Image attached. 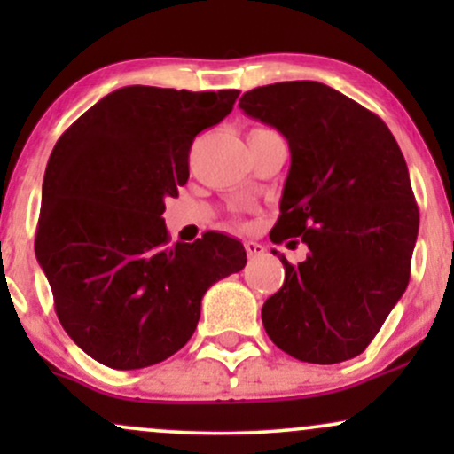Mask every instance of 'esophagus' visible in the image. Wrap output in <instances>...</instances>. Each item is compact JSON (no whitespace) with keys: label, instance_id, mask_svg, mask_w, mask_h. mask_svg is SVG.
<instances>
[{"label":"esophagus","instance_id":"esophagus-1","mask_svg":"<svg viewBox=\"0 0 454 454\" xmlns=\"http://www.w3.org/2000/svg\"><path fill=\"white\" fill-rule=\"evenodd\" d=\"M245 252H247L249 258H260L264 254V245L256 241H245Z\"/></svg>","mask_w":454,"mask_h":454}]
</instances>
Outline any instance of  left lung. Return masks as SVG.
Listing matches in <instances>:
<instances>
[{
	"mask_svg": "<svg viewBox=\"0 0 454 454\" xmlns=\"http://www.w3.org/2000/svg\"><path fill=\"white\" fill-rule=\"evenodd\" d=\"M239 106L290 147L270 241L309 247L296 267L279 258L286 279L262 305L264 331L305 363L358 356L408 288L419 237L397 140L378 114L316 81L256 87Z\"/></svg>",
	"mask_w": 454,
	"mask_h": 454,
	"instance_id": "left-lung-1",
	"label": "left lung"
}]
</instances>
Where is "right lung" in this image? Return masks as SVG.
Segmentation results:
<instances>
[{
    "label": "right lung",
    "instance_id": "right-lung-1",
    "mask_svg": "<svg viewBox=\"0 0 454 454\" xmlns=\"http://www.w3.org/2000/svg\"><path fill=\"white\" fill-rule=\"evenodd\" d=\"M237 90L129 85L57 140L43 184L35 258L61 326L113 369L166 361L190 341L200 301L247 262L241 241L205 232L168 245L161 213L190 176L196 134L232 111Z\"/></svg>",
    "mask_w": 454,
    "mask_h": 454
}]
</instances>
